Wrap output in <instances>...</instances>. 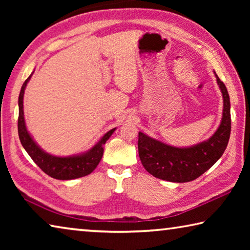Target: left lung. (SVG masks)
<instances>
[{
	"mask_svg": "<svg viewBox=\"0 0 250 250\" xmlns=\"http://www.w3.org/2000/svg\"><path fill=\"white\" fill-rule=\"evenodd\" d=\"M216 82L223 96L221 125L207 140L191 146H173L139 132L138 149L142 166L160 180L185 183L201 176L217 162L230 135V101L227 88L218 76Z\"/></svg>",
	"mask_w": 250,
	"mask_h": 250,
	"instance_id": "obj_1",
	"label": "left lung"
}]
</instances>
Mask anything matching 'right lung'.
Segmentation results:
<instances>
[{
    "label": "right lung",
    "instance_id": "right-lung-1",
    "mask_svg": "<svg viewBox=\"0 0 250 250\" xmlns=\"http://www.w3.org/2000/svg\"><path fill=\"white\" fill-rule=\"evenodd\" d=\"M33 73L24 82L19 96L18 129L20 140L23 147L27 152L28 155L31 156L34 162L42 168V171L56 180H74L90 174L99 164L101 158H103L104 145L111 137L117 128H113L108 131L107 133H104L91 149L83 152V153L69 156H57L47 153L35 142V140H34L32 135L27 131L26 125H25L23 107L24 92Z\"/></svg>",
    "mask_w": 250,
    "mask_h": 250
}]
</instances>
